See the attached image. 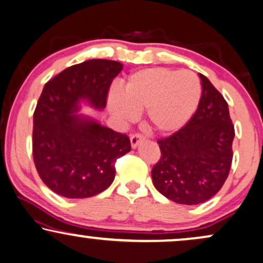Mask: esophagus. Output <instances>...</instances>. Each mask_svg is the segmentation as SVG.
<instances>
[{"label":"esophagus","mask_w":263,"mask_h":263,"mask_svg":"<svg viewBox=\"0 0 263 263\" xmlns=\"http://www.w3.org/2000/svg\"><path fill=\"white\" fill-rule=\"evenodd\" d=\"M143 139H144V137H143L142 135H138V134L131 135V137H129V141H131V147L134 149L137 148V145L143 141Z\"/></svg>","instance_id":"obj_1"}]
</instances>
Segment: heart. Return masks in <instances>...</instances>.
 Here are the masks:
<instances>
[{
    "mask_svg": "<svg viewBox=\"0 0 263 263\" xmlns=\"http://www.w3.org/2000/svg\"><path fill=\"white\" fill-rule=\"evenodd\" d=\"M200 98V81L193 72L149 68L129 75L121 92H110L108 108L126 122L147 110L148 127L159 135H171L191 120Z\"/></svg>",
    "mask_w": 263,
    "mask_h": 263,
    "instance_id": "b5f03b06",
    "label": "heart"
}]
</instances>
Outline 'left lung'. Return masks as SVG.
Instances as JSON below:
<instances>
[{"instance_id":"obj_1","label":"left lung","mask_w":263,"mask_h":263,"mask_svg":"<svg viewBox=\"0 0 263 263\" xmlns=\"http://www.w3.org/2000/svg\"><path fill=\"white\" fill-rule=\"evenodd\" d=\"M195 114L170 137L159 139L161 158L152 170L153 183L177 204H201L222 188L231 170L234 139L227 102L202 74Z\"/></svg>"}]
</instances>
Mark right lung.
Returning a JSON list of instances; mask_svg holds the SVG:
<instances>
[{"mask_svg":"<svg viewBox=\"0 0 263 263\" xmlns=\"http://www.w3.org/2000/svg\"><path fill=\"white\" fill-rule=\"evenodd\" d=\"M121 63L91 59L49 80L34 112L32 155L40 177L62 197L82 199L105 191L116 159L131 151L126 135L79 112L82 104L103 110Z\"/></svg>","mask_w":263,"mask_h":263,"instance_id":"1","label":"right lung"}]
</instances>
